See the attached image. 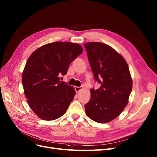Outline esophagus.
I'll return each mask as SVG.
<instances>
[{
	"mask_svg": "<svg viewBox=\"0 0 157 157\" xmlns=\"http://www.w3.org/2000/svg\"><path fill=\"white\" fill-rule=\"evenodd\" d=\"M82 89V87H77V86H75V91H76V92L77 93V92H78V91H80Z\"/></svg>",
	"mask_w": 157,
	"mask_h": 157,
	"instance_id": "esophagus-1",
	"label": "esophagus"
}]
</instances>
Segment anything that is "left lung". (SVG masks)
I'll use <instances>...</instances> for the list:
<instances>
[{"mask_svg":"<svg viewBox=\"0 0 157 157\" xmlns=\"http://www.w3.org/2000/svg\"><path fill=\"white\" fill-rule=\"evenodd\" d=\"M97 89H91V99L85 105L86 115L100 123H109L123 112L128 102L132 80L128 64L115 49L101 42L84 44Z\"/></svg>","mask_w":157,"mask_h":157,"instance_id":"left-lung-1","label":"left lung"}]
</instances>
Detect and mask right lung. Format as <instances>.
<instances>
[{
	"label": "right lung",
	"mask_w": 157,
	"mask_h": 157,
	"mask_svg": "<svg viewBox=\"0 0 157 157\" xmlns=\"http://www.w3.org/2000/svg\"><path fill=\"white\" fill-rule=\"evenodd\" d=\"M83 49L78 44L56 41L32 52L22 75L24 94L32 110L41 120H55L66 112L75 95L73 86L60 81Z\"/></svg>",
	"instance_id": "add662e5"
}]
</instances>
